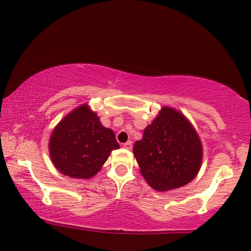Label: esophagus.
I'll use <instances>...</instances> for the list:
<instances>
[{"instance_id":"obj_1","label":"esophagus","mask_w":251,"mask_h":251,"mask_svg":"<svg viewBox=\"0 0 251 251\" xmlns=\"http://www.w3.org/2000/svg\"><path fill=\"white\" fill-rule=\"evenodd\" d=\"M123 147L126 148V150H128V151H130L132 148V143L131 141H126V144H123Z\"/></svg>"}]
</instances>
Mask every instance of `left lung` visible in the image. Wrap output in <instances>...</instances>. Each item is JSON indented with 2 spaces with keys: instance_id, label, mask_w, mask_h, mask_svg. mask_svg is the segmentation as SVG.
Wrapping results in <instances>:
<instances>
[{
  "instance_id": "left-lung-1",
  "label": "left lung",
  "mask_w": 251,
  "mask_h": 251,
  "mask_svg": "<svg viewBox=\"0 0 251 251\" xmlns=\"http://www.w3.org/2000/svg\"><path fill=\"white\" fill-rule=\"evenodd\" d=\"M133 154L148 184L168 191L195 179L201 165L202 146L188 119L165 106L144 130L143 139L134 143Z\"/></svg>"
}]
</instances>
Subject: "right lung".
<instances>
[{
  "label": "right lung",
  "mask_w": 251,
  "mask_h": 251,
  "mask_svg": "<svg viewBox=\"0 0 251 251\" xmlns=\"http://www.w3.org/2000/svg\"><path fill=\"white\" fill-rule=\"evenodd\" d=\"M49 148L50 159L61 173L89 179L120 146L113 130L103 126L95 112L83 104L54 128Z\"/></svg>",
  "instance_id": "obj_1"
}]
</instances>
